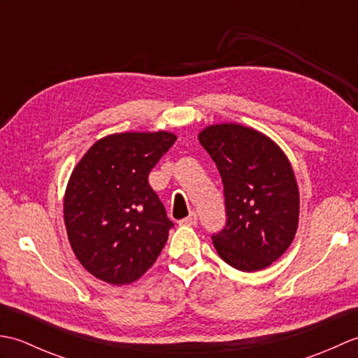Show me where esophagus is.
<instances>
[{
	"mask_svg": "<svg viewBox=\"0 0 358 358\" xmlns=\"http://www.w3.org/2000/svg\"><path fill=\"white\" fill-rule=\"evenodd\" d=\"M196 220H199V218H196V214H195V212H192L191 215L181 220L180 224H185V226H195V224H196Z\"/></svg>",
	"mask_w": 358,
	"mask_h": 358,
	"instance_id": "obj_1",
	"label": "esophagus"
}]
</instances>
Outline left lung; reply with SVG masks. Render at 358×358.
<instances>
[{"mask_svg": "<svg viewBox=\"0 0 358 358\" xmlns=\"http://www.w3.org/2000/svg\"><path fill=\"white\" fill-rule=\"evenodd\" d=\"M199 140L224 187L226 226L212 235L218 255L243 272L268 268L291 246L299 227L300 194L291 163L252 127L212 124Z\"/></svg>", "mask_w": 358, "mask_h": 358, "instance_id": "obj_1", "label": "left lung"}]
</instances>
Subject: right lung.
Masks as SVG:
<instances>
[{
    "label": "right lung",
    "instance_id": "right-lung-1",
    "mask_svg": "<svg viewBox=\"0 0 358 358\" xmlns=\"http://www.w3.org/2000/svg\"><path fill=\"white\" fill-rule=\"evenodd\" d=\"M175 140L166 131L112 134L75 166L64 224L78 262L94 277L129 285L162 252L173 223L148 177Z\"/></svg>",
    "mask_w": 358,
    "mask_h": 358
}]
</instances>
